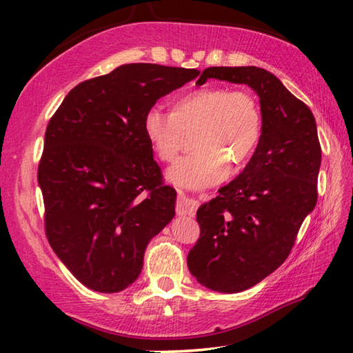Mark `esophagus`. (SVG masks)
<instances>
[{
    "instance_id": "esophagus-1",
    "label": "esophagus",
    "mask_w": 353,
    "mask_h": 353,
    "mask_svg": "<svg viewBox=\"0 0 353 353\" xmlns=\"http://www.w3.org/2000/svg\"><path fill=\"white\" fill-rule=\"evenodd\" d=\"M176 212L177 214H181V216H191V214H194L196 212V201L190 199L185 196L183 193H179V199L176 202Z\"/></svg>"
}]
</instances>
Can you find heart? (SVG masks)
<instances>
[{"label": "heart", "instance_id": "obj_1", "mask_svg": "<svg viewBox=\"0 0 353 353\" xmlns=\"http://www.w3.org/2000/svg\"><path fill=\"white\" fill-rule=\"evenodd\" d=\"M198 148L170 168L168 181L182 188L199 190L238 174L260 145L263 118L260 104L249 90L202 87L179 97L172 113L151 107L143 117V134L163 162L181 151L183 130H194Z\"/></svg>", "mask_w": 353, "mask_h": 353}]
</instances>
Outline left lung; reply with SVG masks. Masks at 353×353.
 Returning a JSON list of instances; mask_svg holds the SVG:
<instances>
[{
    "label": "left lung",
    "instance_id": "left-lung-1",
    "mask_svg": "<svg viewBox=\"0 0 353 353\" xmlns=\"http://www.w3.org/2000/svg\"><path fill=\"white\" fill-rule=\"evenodd\" d=\"M207 79L246 83L260 99V145L236 179L198 208L199 240L188 252L193 277L208 290L240 292L286 260L318 201L321 145L312 110L279 77L259 67H210Z\"/></svg>",
    "mask_w": 353,
    "mask_h": 353
}]
</instances>
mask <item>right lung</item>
Returning <instances> with one entry per match:
<instances>
[{"mask_svg":"<svg viewBox=\"0 0 353 353\" xmlns=\"http://www.w3.org/2000/svg\"><path fill=\"white\" fill-rule=\"evenodd\" d=\"M198 70L126 63L81 82L45 134L39 185L52 250L87 288L119 292L143 270L149 241L176 214V190L143 134V117Z\"/></svg>","mask_w":353,"mask_h":353,"instance_id":"add662e5","label":"right lung"}]
</instances>
